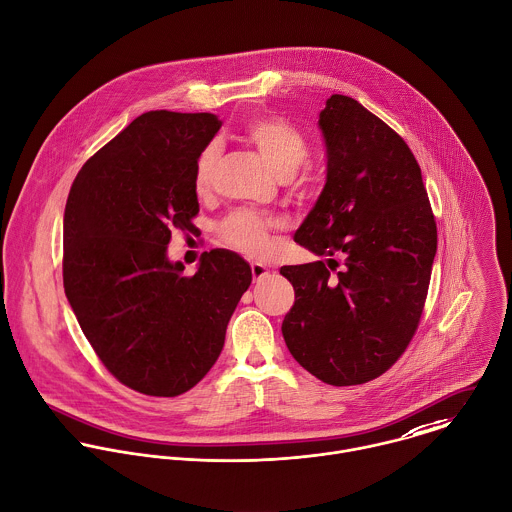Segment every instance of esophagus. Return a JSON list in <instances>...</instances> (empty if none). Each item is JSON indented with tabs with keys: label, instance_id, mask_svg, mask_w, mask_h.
<instances>
[{
	"label": "esophagus",
	"instance_id": "34e87169",
	"mask_svg": "<svg viewBox=\"0 0 512 512\" xmlns=\"http://www.w3.org/2000/svg\"><path fill=\"white\" fill-rule=\"evenodd\" d=\"M250 268H252V278H254V282H260V280H264V278L270 274V270H268L264 264H258V262H254Z\"/></svg>",
	"mask_w": 512,
	"mask_h": 512
}]
</instances>
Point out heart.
Segmentation results:
<instances>
[{"mask_svg":"<svg viewBox=\"0 0 512 512\" xmlns=\"http://www.w3.org/2000/svg\"><path fill=\"white\" fill-rule=\"evenodd\" d=\"M244 135L278 176H294L308 157L306 137L294 125L282 119H254L246 125ZM216 161V145H208L200 151L194 165V188L198 192L208 188ZM272 228L274 220L250 210H238L222 222L220 236L228 246L240 250L242 254L262 258L272 248Z\"/></svg>","mask_w":512,"mask_h":512,"instance_id":"b5f03b06","label":"heart"}]
</instances>
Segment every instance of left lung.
<instances>
[{
  "mask_svg": "<svg viewBox=\"0 0 512 512\" xmlns=\"http://www.w3.org/2000/svg\"><path fill=\"white\" fill-rule=\"evenodd\" d=\"M326 184L294 240L324 260L282 266L296 292L282 334L294 359L330 385L385 373L423 314L437 224L405 141L355 99L332 95L320 113ZM334 269V268H333Z\"/></svg>",
  "mask_w": 512,
  "mask_h": 512,
  "instance_id": "left-lung-1",
  "label": "left lung"
}]
</instances>
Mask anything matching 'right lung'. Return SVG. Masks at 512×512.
<instances>
[{
    "instance_id": "right-lung-1",
    "label": "right lung",
    "mask_w": 512,
    "mask_h": 512,
    "mask_svg": "<svg viewBox=\"0 0 512 512\" xmlns=\"http://www.w3.org/2000/svg\"><path fill=\"white\" fill-rule=\"evenodd\" d=\"M222 121L149 111L77 174L63 216V286L85 338L127 387L155 397L192 389L216 363L252 282L236 252L171 262V232L198 214L194 165Z\"/></svg>"
}]
</instances>
